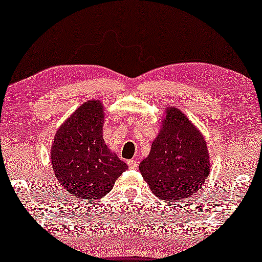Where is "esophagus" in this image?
<instances>
[{
    "mask_svg": "<svg viewBox=\"0 0 262 262\" xmlns=\"http://www.w3.org/2000/svg\"><path fill=\"white\" fill-rule=\"evenodd\" d=\"M127 164H128V168H129V169H137V166H138V162L136 160H129L127 162Z\"/></svg>",
    "mask_w": 262,
    "mask_h": 262,
    "instance_id": "34e87169",
    "label": "esophagus"
}]
</instances>
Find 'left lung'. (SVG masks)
<instances>
[{
    "label": "left lung",
    "instance_id": "8db88e82",
    "mask_svg": "<svg viewBox=\"0 0 262 262\" xmlns=\"http://www.w3.org/2000/svg\"><path fill=\"white\" fill-rule=\"evenodd\" d=\"M165 111L151 152L138 168L155 196L169 202L196 193L209 174L210 163L202 133L179 109L170 105Z\"/></svg>",
    "mask_w": 262,
    "mask_h": 262
}]
</instances>
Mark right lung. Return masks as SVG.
<instances>
[{
	"label": "right lung",
	"instance_id": "obj_1",
	"mask_svg": "<svg viewBox=\"0 0 262 262\" xmlns=\"http://www.w3.org/2000/svg\"><path fill=\"white\" fill-rule=\"evenodd\" d=\"M103 113L99 100H89L62 124L54 137L51 159L55 176L75 198H102L128 169L103 141Z\"/></svg>",
	"mask_w": 262,
	"mask_h": 262
}]
</instances>
